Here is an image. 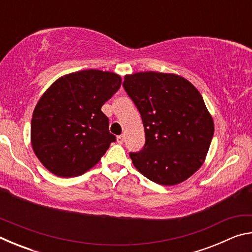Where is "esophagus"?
I'll list each match as a JSON object with an SVG mask.
<instances>
[{
  "label": "esophagus",
  "instance_id": "34e87169",
  "mask_svg": "<svg viewBox=\"0 0 252 252\" xmlns=\"http://www.w3.org/2000/svg\"><path fill=\"white\" fill-rule=\"evenodd\" d=\"M117 141H118L119 144H122L123 141H125V136H123V135H119L118 138H117Z\"/></svg>",
  "mask_w": 252,
  "mask_h": 252
}]
</instances>
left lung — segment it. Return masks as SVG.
<instances>
[{
	"instance_id": "8db88e82",
	"label": "left lung",
	"mask_w": 252,
	"mask_h": 252,
	"mask_svg": "<svg viewBox=\"0 0 252 252\" xmlns=\"http://www.w3.org/2000/svg\"><path fill=\"white\" fill-rule=\"evenodd\" d=\"M123 89L146 132L143 148L129 153L132 163L162 186L187 180L202 165L215 132L200 92L181 76L158 72L126 75Z\"/></svg>"
}]
</instances>
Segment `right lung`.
<instances>
[{
	"instance_id": "obj_1",
	"label": "right lung",
	"mask_w": 252,
	"mask_h": 252,
	"mask_svg": "<svg viewBox=\"0 0 252 252\" xmlns=\"http://www.w3.org/2000/svg\"><path fill=\"white\" fill-rule=\"evenodd\" d=\"M120 85L118 74L84 70L62 76L46 90L34 109L31 142L49 171L62 178L81 176L116 142L101 108Z\"/></svg>"
}]
</instances>
